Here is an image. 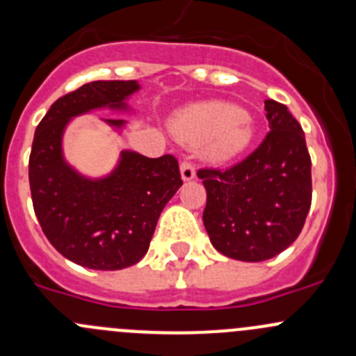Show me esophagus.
<instances>
[{
    "label": "esophagus",
    "mask_w": 356,
    "mask_h": 356,
    "mask_svg": "<svg viewBox=\"0 0 356 356\" xmlns=\"http://www.w3.org/2000/svg\"><path fill=\"white\" fill-rule=\"evenodd\" d=\"M181 175H182V179H184V181H191V179H195L196 177L195 165H193L191 161H188V160L182 161V163H181Z\"/></svg>",
    "instance_id": "34e87169"
}]
</instances>
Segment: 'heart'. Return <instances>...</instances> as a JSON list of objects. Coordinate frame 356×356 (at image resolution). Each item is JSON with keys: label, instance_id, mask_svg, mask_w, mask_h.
Instances as JSON below:
<instances>
[{"label": "heart", "instance_id": "heart-1", "mask_svg": "<svg viewBox=\"0 0 356 356\" xmlns=\"http://www.w3.org/2000/svg\"><path fill=\"white\" fill-rule=\"evenodd\" d=\"M174 132L188 145L207 143L208 156L229 160L250 145L254 124L246 111L227 103H204L181 111L174 118Z\"/></svg>", "mask_w": 356, "mask_h": 356}]
</instances>
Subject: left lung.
Instances as JSON below:
<instances>
[{
    "instance_id": "1",
    "label": "left lung",
    "mask_w": 356,
    "mask_h": 356,
    "mask_svg": "<svg viewBox=\"0 0 356 356\" xmlns=\"http://www.w3.org/2000/svg\"><path fill=\"white\" fill-rule=\"evenodd\" d=\"M268 134L231 168H200L203 224L211 245L241 261H264L293 245L312 204V160L288 106L267 99Z\"/></svg>"
}]
</instances>
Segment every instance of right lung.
I'll return each mask as SVG.
<instances>
[{
	"mask_svg": "<svg viewBox=\"0 0 356 356\" xmlns=\"http://www.w3.org/2000/svg\"><path fill=\"white\" fill-rule=\"evenodd\" d=\"M136 81H95L56 99L35 129L29 156L32 204L56 251L95 270H120L146 254L158 217L182 186L177 158H148L124 149L110 175L88 179L63 158L70 118L91 110H127ZM122 129L125 120L106 118Z\"/></svg>",
	"mask_w": 356,
	"mask_h": 356,
	"instance_id": "add662e5",
	"label": "right lung"
}]
</instances>
